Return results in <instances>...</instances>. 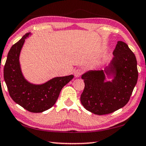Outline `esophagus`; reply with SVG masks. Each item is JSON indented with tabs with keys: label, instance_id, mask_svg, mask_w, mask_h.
<instances>
[{
	"label": "esophagus",
	"instance_id": "esophagus-1",
	"mask_svg": "<svg viewBox=\"0 0 146 146\" xmlns=\"http://www.w3.org/2000/svg\"><path fill=\"white\" fill-rule=\"evenodd\" d=\"M83 73V71L82 69H76V70H75L74 71V75H75V77H79L82 75V74Z\"/></svg>",
	"mask_w": 146,
	"mask_h": 146
}]
</instances>
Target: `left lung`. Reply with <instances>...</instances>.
<instances>
[{"label":"left lung","instance_id":"1","mask_svg":"<svg viewBox=\"0 0 146 146\" xmlns=\"http://www.w3.org/2000/svg\"><path fill=\"white\" fill-rule=\"evenodd\" d=\"M114 57L103 70H91L82 75L85 87L80 102L95 115L110 114L127 104L138 80L137 62L127 44L118 41L113 52ZM106 74L114 75L111 82H105Z\"/></svg>","mask_w":146,"mask_h":146}]
</instances>
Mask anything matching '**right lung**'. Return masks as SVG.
I'll return each instance as SVG.
<instances>
[{
	"label": "right lung",
	"mask_w": 146,
	"mask_h": 146,
	"mask_svg": "<svg viewBox=\"0 0 146 146\" xmlns=\"http://www.w3.org/2000/svg\"><path fill=\"white\" fill-rule=\"evenodd\" d=\"M26 33L9 51L4 68V78L9 94L14 102L31 113H42L53 107L64 86L72 80L73 75L55 77L40 85L28 82L23 75L19 55Z\"/></svg>",
	"instance_id": "right-lung-1"
}]
</instances>
